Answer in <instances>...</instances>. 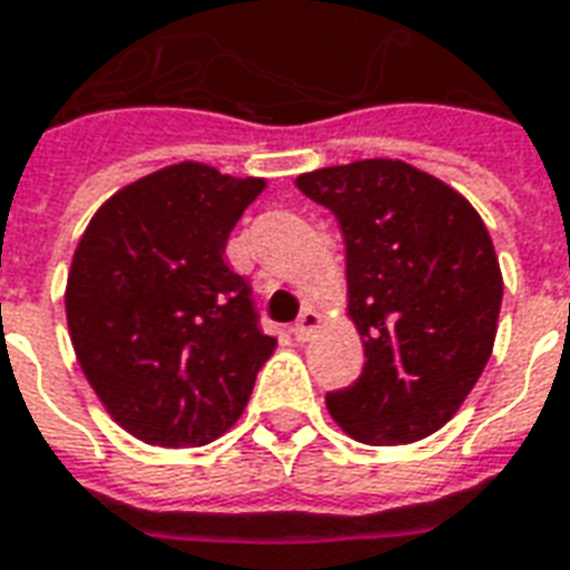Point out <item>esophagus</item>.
Here are the masks:
<instances>
[{
  "mask_svg": "<svg viewBox=\"0 0 570 570\" xmlns=\"http://www.w3.org/2000/svg\"><path fill=\"white\" fill-rule=\"evenodd\" d=\"M320 328V314L317 311H305L302 317L296 320V326H293V335H296V341H307L314 332Z\"/></svg>",
  "mask_w": 570,
  "mask_h": 570,
  "instance_id": "esophagus-1",
  "label": "esophagus"
}]
</instances>
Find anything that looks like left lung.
<instances>
[{"instance_id":"1","label":"left lung","mask_w":570,"mask_h":570,"mask_svg":"<svg viewBox=\"0 0 570 570\" xmlns=\"http://www.w3.org/2000/svg\"><path fill=\"white\" fill-rule=\"evenodd\" d=\"M347 253V314L365 347L360 381L328 392L332 420L362 444H414L456 414L495 344L501 268L465 196L402 159L298 175Z\"/></svg>"}]
</instances>
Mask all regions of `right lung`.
<instances>
[{
	"label": "right lung",
	"mask_w": 570,
	"mask_h": 570,
	"mask_svg": "<svg viewBox=\"0 0 570 570\" xmlns=\"http://www.w3.org/2000/svg\"><path fill=\"white\" fill-rule=\"evenodd\" d=\"M263 178L178 163L114 193L71 256L66 320L75 356L129 435L202 446L242 416L277 341L226 242Z\"/></svg>",
	"instance_id": "1"
}]
</instances>
